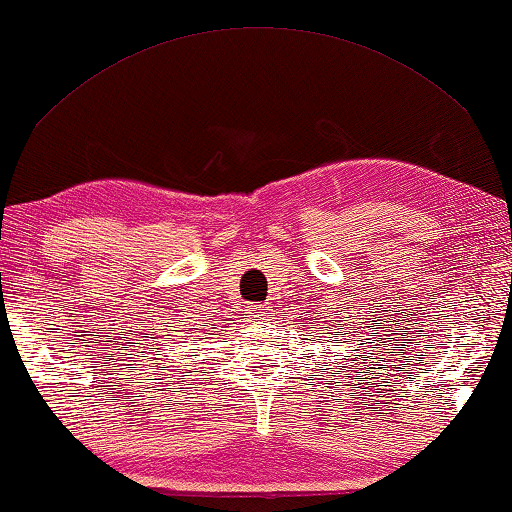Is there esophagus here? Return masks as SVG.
I'll use <instances>...</instances> for the list:
<instances>
[{
	"mask_svg": "<svg viewBox=\"0 0 512 512\" xmlns=\"http://www.w3.org/2000/svg\"><path fill=\"white\" fill-rule=\"evenodd\" d=\"M263 311H267V308H261V306L251 308V311H249V317H251V320H261V315H263Z\"/></svg>",
	"mask_w": 512,
	"mask_h": 512,
	"instance_id": "obj_1",
	"label": "esophagus"
}]
</instances>
